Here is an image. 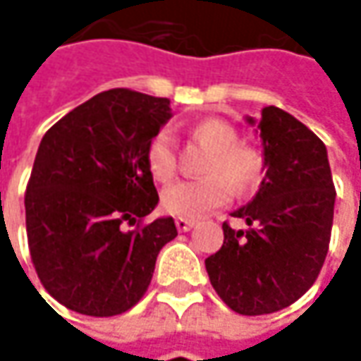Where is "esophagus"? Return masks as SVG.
Here are the masks:
<instances>
[{
    "label": "esophagus",
    "mask_w": 361,
    "mask_h": 361,
    "mask_svg": "<svg viewBox=\"0 0 361 361\" xmlns=\"http://www.w3.org/2000/svg\"><path fill=\"white\" fill-rule=\"evenodd\" d=\"M195 223L197 221H192V219H176V229L180 231V233H187L195 227Z\"/></svg>",
    "instance_id": "34e87169"
}]
</instances>
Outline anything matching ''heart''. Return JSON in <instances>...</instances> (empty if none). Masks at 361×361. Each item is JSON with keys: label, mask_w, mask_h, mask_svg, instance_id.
<instances>
[{"label": "heart", "mask_w": 361, "mask_h": 361, "mask_svg": "<svg viewBox=\"0 0 361 361\" xmlns=\"http://www.w3.org/2000/svg\"><path fill=\"white\" fill-rule=\"evenodd\" d=\"M192 136L211 150L202 164V178L174 183L162 192V209L180 219H199L223 207L233 188L245 192L259 185L265 174V157L251 145L239 142V132L219 118L202 120L192 126ZM146 166L157 180H171L176 169L173 132L160 128L146 145Z\"/></svg>", "instance_id": "1"}]
</instances>
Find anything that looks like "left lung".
Here are the masks:
<instances>
[{"mask_svg": "<svg viewBox=\"0 0 361 361\" xmlns=\"http://www.w3.org/2000/svg\"><path fill=\"white\" fill-rule=\"evenodd\" d=\"M259 130L267 173L253 202L233 213L249 231L225 221V241L204 259L216 295L241 315L295 303L324 267L334 225L336 187L326 145L277 106L263 108Z\"/></svg>", "mask_w": 361, "mask_h": 361, "instance_id": "left-lung-1", "label": "left lung"}]
</instances>
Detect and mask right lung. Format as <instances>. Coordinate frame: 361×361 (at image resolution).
I'll use <instances>...</instances> for the list:
<instances>
[{
  "mask_svg": "<svg viewBox=\"0 0 361 361\" xmlns=\"http://www.w3.org/2000/svg\"><path fill=\"white\" fill-rule=\"evenodd\" d=\"M169 104L128 88L100 92L39 142L25 187L27 245L42 285L72 312H128L176 237L171 216L145 221L159 202L146 145L171 118Z\"/></svg>",
  "mask_w": 361,
  "mask_h": 361,
  "instance_id": "add662e5",
  "label": "right lung"
}]
</instances>
